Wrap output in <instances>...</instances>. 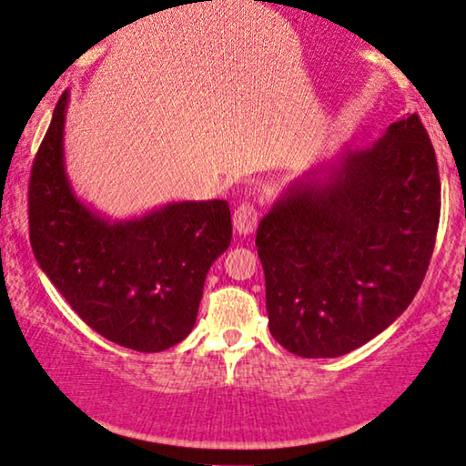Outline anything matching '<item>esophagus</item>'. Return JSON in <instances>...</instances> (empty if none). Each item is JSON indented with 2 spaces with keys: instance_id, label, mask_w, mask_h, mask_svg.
I'll use <instances>...</instances> for the list:
<instances>
[{
  "instance_id": "34e87169",
  "label": "esophagus",
  "mask_w": 466,
  "mask_h": 466,
  "mask_svg": "<svg viewBox=\"0 0 466 466\" xmlns=\"http://www.w3.org/2000/svg\"><path fill=\"white\" fill-rule=\"evenodd\" d=\"M232 221H234V230L238 234H253L255 226H258V208L253 205H240L236 208L234 215H232Z\"/></svg>"
}]
</instances>
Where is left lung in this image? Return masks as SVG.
<instances>
[{
  "mask_svg": "<svg viewBox=\"0 0 466 466\" xmlns=\"http://www.w3.org/2000/svg\"><path fill=\"white\" fill-rule=\"evenodd\" d=\"M439 208L435 149L416 114L291 181L255 236L272 338L333 359L382 333L420 289Z\"/></svg>",
  "mask_w": 466,
  "mask_h": 466,
  "instance_id": "left-lung-1",
  "label": "left lung"
}]
</instances>
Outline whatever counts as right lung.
<instances>
[{"mask_svg":"<svg viewBox=\"0 0 466 466\" xmlns=\"http://www.w3.org/2000/svg\"><path fill=\"white\" fill-rule=\"evenodd\" d=\"M213 2V0H211ZM58 99L31 168L29 238L50 283L109 342L160 352L194 329L208 268L230 247L226 200H181L111 219L77 198Z\"/></svg>","mask_w":466,"mask_h":466,"instance_id":"add662e5","label":"right lung"}]
</instances>
